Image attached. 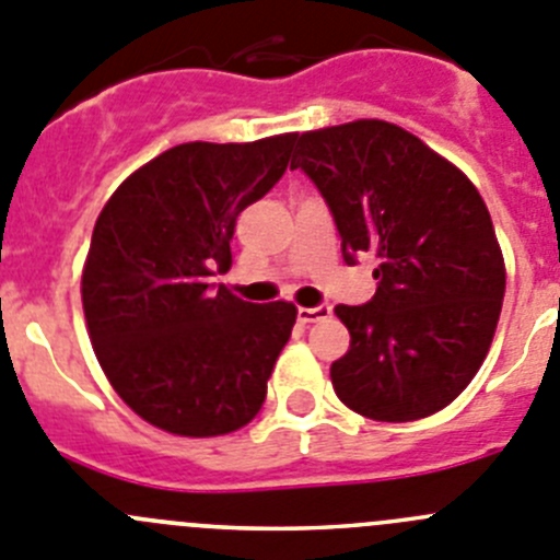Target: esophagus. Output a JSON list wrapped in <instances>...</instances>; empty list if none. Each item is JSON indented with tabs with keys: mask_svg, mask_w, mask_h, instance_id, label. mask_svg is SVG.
Instances as JSON below:
<instances>
[{
	"mask_svg": "<svg viewBox=\"0 0 560 560\" xmlns=\"http://www.w3.org/2000/svg\"><path fill=\"white\" fill-rule=\"evenodd\" d=\"M331 317V306L328 304H320V306H301L298 310V320L301 323H320V320H328Z\"/></svg>",
	"mask_w": 560,
	"mask_h": 560,
	"instance_id": "esophagus-1",
	"label": "esophagus"
}]
</instances>
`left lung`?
I'll use <instances>...</instances> for the list:
<instances>
[{
    "label": "left lung",
    "instance_id": "1",
    "mask_svg": "<svg viewBox=\"0 0 560 560\" xmlns=\"http://www.w3.org/2000/svg\"><path fill=\"white\" fill-rule=\"evenodd\" d=\"M301 168L331 209L345 262L378 256L375 295L339 304L351 348L331 364L337 398L378 422L445 409L483 364L505 295L503 250L462 171L395 124L298 138Z\"/></svg>",
    "mask_w": 560,
    "mask_h": 560
}]
</instances>
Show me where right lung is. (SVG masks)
<instances>
[{
    "instance_id": "obj_1",
    "label": "right lung",
    "mask_w": 560,
    "mask_h": 560,
    "mask_svg": "<svg viewBox=\"0 0 560 560\" xmlns=\"http://www.w3.org/2000/svg\"><path fill=\"white\" fill-rule=\"evenodd\" d=\"M295 135L182 143L104 203L82 270L93 351L124 404L176 436H221L262 409L298 310L248 304L212 276L237 215L284 176Z\"/></svg>"
}]
</instances>
